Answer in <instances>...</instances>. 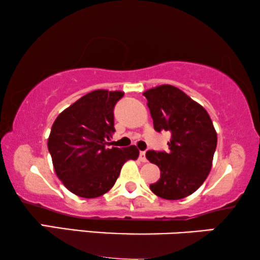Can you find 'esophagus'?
<instances>
[{
    "instance_id": "34e87169",
    "label": "esophagus",
    "mask_w": 260,
    "mask_h": 260,
    "mask_svg": "<svg viewBox=\"0 0 260 260\" xmlns=\"http://www.w3.org/2000/svg\"><path fill=\"white\" fill-rule=\"evenodd\" d=\"M140 159H141V162H147V157H145V151L140 152Z\"/></svg>"
}]
</instances>
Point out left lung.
I'll return each mask as SVG.
<instances>
[{
	"label": "left lung",
	"mask_w": 260,
	"mask_h": 260,
	"mask_svg": "<svg viewBox=\"0 0 260 260\" xmlns=\"http://www.w3.org/2000/svg\"><path fill=\"white\" fill-rule=\"evenodd\" d=\"M154 129L169 131V151H147V158L161 170L150 189L166 200H180L193 194L212 168L216 148V131L208 112L172 85L145 91Z\"/></svg>",
	"instance_id": "8db88e82"
}]
</instances>
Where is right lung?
Returning <instances> with one entry per match:
<instances>
[{
  "label": "right lung",
  "instance_id": "1",
  "mask_svg": "<svg viewBox=\"0 0 260 260\" xmlns=\"http://www.w3.org/2000/svg\"><path fill=\"white\" fill-rule=\"evenodd\" d=\"M124 95L120 91L95 90L56 117L48 137V150L56 176L71 193L98 198L108 193L127 159H137L140 150L106 148L115 133L113 109Z\"/></svg>",
  "mask_w": 260,
  "mask_h": 260
}]
</instances>
